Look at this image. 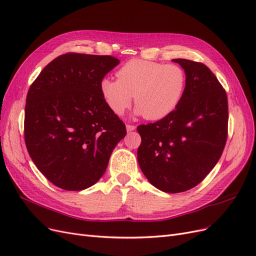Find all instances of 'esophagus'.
<instances>
[{
    "label": "esophagus",
    "instance_id": "1",
    "mask_svg": "<svg viewBox=\"0 0 256 256\" xmlns=\"http://www.w3.org/2000/svg\"><path fill=\"white\" fill-rule=\"evenodd\" d=\"M136 130V126H135L126 124V130H128V132H132V130Z\"/></svg>",
    "mask_w": 256,
    "mask_h": 256
}]
</instances>
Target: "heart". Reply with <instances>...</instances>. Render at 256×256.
Returning <instances> with one entry per match:
<instances>
[{
    "label": "heart",
    "mask_w": 256,
    "mask_h": 256,
    "mask_svg": "<svg viewBox=\"0 0 256 256\" xmlns=\"http://www.w3.org/2000/svg\"><path fill=\"white\" fill-rule=\"evenodd\" d=\"M116 76L117 80L103 78L99 88L103 101L117 116L123 115L134 96L135 115L162 119L177 108L186 85V72L179 65L142 59L126 62Z\"/></svg>",
    "instance_id": "heart-1"
}]
</instances>
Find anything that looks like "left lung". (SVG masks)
<instances>
[{"label":"left lung","instance_id":"1","mask_svg":"<svg viewBox=\"0 0 256 256\" xmlns=\"http://www.w3.org/2000/svg\"><path fill=\"white\" fill-rule=\"evenodd\" d=\"M172 61L186 72L184 94L170 115L137 128L141 137L137 158L155 188L180 193L202 182L220 160L228 136V100L204 64Z\"/></svg>","mask_w":256,"mask_h":256}]
</instances>
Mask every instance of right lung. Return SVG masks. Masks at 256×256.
Here are the masks:
<instances>
[{
	"label": "right lung",
	"instance_id": "right-lung-1",
	"mask_svg": "<svg viewBox=\"0 0 256 256\" xmlns=\"http://www.w3.org/2000/svg\"><path fill=\"white\" fill-rule=\"evenodd\" d=\"M120 63L110 56L65 54L28 90L24 137L39 171L66 191H81L106 172L126 128L108 106L100 82Z\"/></svg>",
	"mask_w": 256,
	"mask_h": 256
}]
</instances>
